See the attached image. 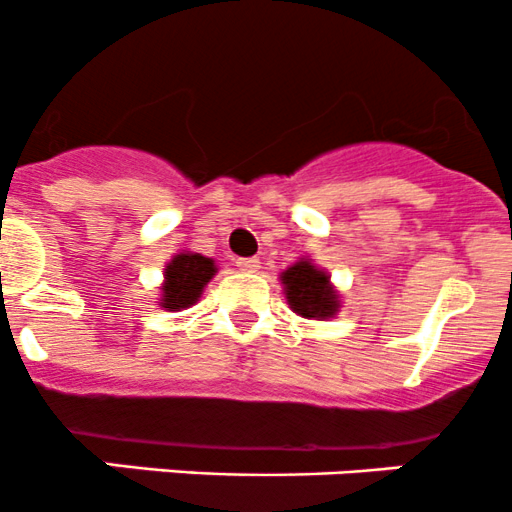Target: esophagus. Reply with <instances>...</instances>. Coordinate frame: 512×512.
<instances>
[{"mask_svg": "<svg viewBox=\"0 0 512 512\" xmlns=\"http://www.w3.org/2000/svg\"><path fill=\"white\" fill-rule=\"evenodd\" d=\"M236 266H239L241 271L254 273V271H258V266H261V261H258L256 256H249V258H236Z\"/></svg>", "mask_w": 512, "mask_h": 512, "instance_id": "1", "label": "esophagus"}]
</instances>
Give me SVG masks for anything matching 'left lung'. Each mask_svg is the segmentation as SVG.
<instances>
[{
	"label": "left lung",
	"mask_w": 512,
	"mask_h": 512,
	"mask_svg": "<svg viewBox=\"0 0 512 512\" xmlns=\"http://www.w3.org/2000/svg\"><path fill=\"white\" fill-rule=\"evenodd\" d=\"M286 286V298L293 311L303 318H331L338 311V296L328 283V276L311 266L308 261H298L281 276Z\"/></svg>",
	"instance_id": "left-lung-1"
}]
</instances>
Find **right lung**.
<instances>
[{
    "instance_id": "1",
    "label": "right lung",
    "mask_w": 512,
    "mask_h": 512,
    "mask_svg": "<svg viewBox=\"0 0 512 512\" xmlns=\"http://www.w3.org/2000/svg\"><path fill=\"white\" fill-rule=\"evenodd\" d=\"M214 273H216V266L211 258L201 254L174 256L164 271L166 283H164V298H161V306L169 308V311L171 308L181 311V308L194 306Z\"/></svg>"
}]
</instances>
